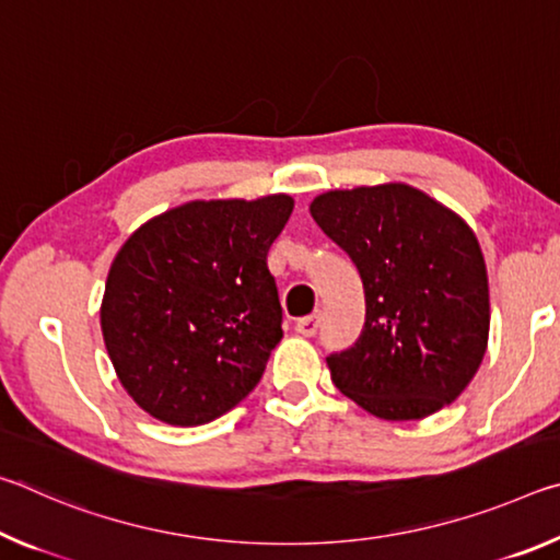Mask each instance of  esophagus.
<instances>
[{
    "mask_svg": "<svg viewBox=\"0 0 560 560\" xmlns=\"http://www.w3.org/2000/svg\"><path fill=\"white\" fill-rule=\"evenodd\" d=\"M318 324H320V318H318V314L303 316V318H299V320H296V334H301V336H306V338H311V336H316V330H318Z\"/></svg>",
    "mask_w": 560,
    "mask_h": 560,
    "instance_id": "34e87169",
    "label": "esophagus"
}]
</instances>
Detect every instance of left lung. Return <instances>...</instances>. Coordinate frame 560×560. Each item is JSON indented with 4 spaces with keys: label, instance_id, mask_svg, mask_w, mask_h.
<instances>
[{
    "label": "left lung",
    "instance_id": "left-lung-1",
    "mask_svg": "<svg viewBox=\"0 0 560 560\" xmlns=\"http://www.w3.org/2000/svg\"><path fill=\"white\" fill-rule=\"evenodd\" d=\"M311 217L353 259L365 326L330 353V381L381 420H422L457 400L489 340V279L469 224L405 183L330 189Z\"/></svg>",
    "mask_w": 560,
    "mask_h": 560
}]
</instances>
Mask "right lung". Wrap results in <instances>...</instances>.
<instances>
[{
    "label": "right lung",
    "instance_id": "add662e5",
    "mask_svg": "<svg viewBox=\"0 0 560 560\" xmlns=\"http://www.w3.org/2000/svg\"><path fill=\"white\" fill-rule=\"evenodd\" d=\"M293 200H195L148 220L110 264L101 330L128 395L195 428L240 405L283 338L267 254Z\"/></svg>",
    "mask_w": 560,
    "mask_h": 560
}]
</instances>
